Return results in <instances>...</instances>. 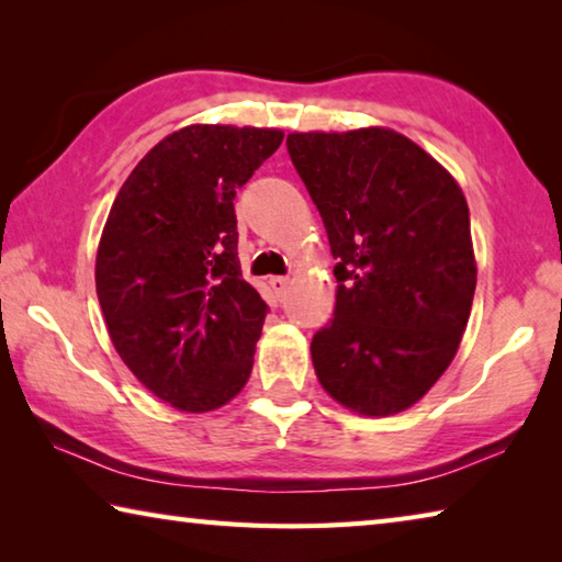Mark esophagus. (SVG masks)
<instances>
[{
  "instance_id": "obj_1",
  "label": "esophagus",
  "mask_w": 562,
  "mask_h": 562,
  "mask_svg": "<svg viewBox=\"0 0 562 562\" xmlns=\"http://www.w3.org/2000/svg\"><path fill=\"white\" fill-rule=\"evenodd\" d=\"M270 288L278 297H282L284 290H288V278H270Z\"/></svg>"
}]
</instances>
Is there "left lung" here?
Segmentation results:
<instances>
[{
	"instance_id": "left-lung-1",
	"label": "left lung",
	"mask_w": 562,
	"mask_h": 562,
	"mask_svg": "<svg viewBox=\"0 0 562 562\" xmlns=\"http://www.w3.org/2000/svg\"><path fill=\"white\" fill-rule=\"evenodd\" d=\"M288 154L335 255V317L312 337L319 384L351 412L416 404L451 364L475 260L461 188L389 128L290 133Z\"/></svg>"
}]
</instances>
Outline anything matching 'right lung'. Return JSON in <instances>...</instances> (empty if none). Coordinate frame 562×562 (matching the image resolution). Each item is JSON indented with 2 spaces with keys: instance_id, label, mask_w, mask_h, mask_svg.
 I'll return each mask as SVG.
<instances>
[{
  "instance_id": "add662e5",
  "label": "right lung",
  "mask_w": 562,
  "mask_h": 562,
  "mask_svg": "<svg viewBox=\"0 0 562 562\" xmlns=\"http://www.w3.org/2000/svg\"><path fill=\"white\" fill-rule=\"evenodd\" d=\"M282 131L188 126L121 186L97 255L113 347L158 398L211 412L252 372L268 304L243 280L235 195Z\"/></svg>"
}]
</instances>
